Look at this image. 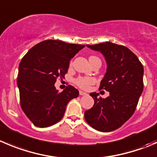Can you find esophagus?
<instances>
[{
    "label": "esophagus",
    "instance_id": "1",
    "mask_svg": "<svg viewBox=\"0 0 157 157\" xmlns=\"http://www.w3.org/2000/svg\"><path fill=\"white\" fill-rule=\"evenodd\" d=\"M79 94H80V96H84V95H86V94H86V93L83 92V91H81V90H80Z\"/></svg>",
    "mask_w": 157,
    "mask_h": 157
}]
</instances>
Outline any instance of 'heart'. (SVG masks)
<instances>
[{
    "mask_svg": "<svg viewBox=\"0 0 157 157\" xmlns=\"http://www.w3.org/2000/svg\"><path fill=\"white\" fill-rule=\"evenodd\" d=\"M92 57H95L94 56H91L90 57V58H92ZM89 58V59H90ZM94 82V80L91 77H80L77 79L75 80V83L79 86V87L82 88V89H87L89 88V86L91 84H93Z\"/></svg>",
    "mask_w": 157,
    "mask_h": 157,
    "instance_id": "obj_1",
    "label": "heart"
}]
</instances>
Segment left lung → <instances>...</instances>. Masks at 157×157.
<instances>
[{"mask_svg": "<svg viewBox=\"0 0 157 157\" xmlns=\"http://www.w3.org/2000/svg\"><path fill=\"white\" fill-rule=\"evenodd\" d=\"M100 51L106 62V72L100 90L109 92L106 98L91 93L94 105L84 113L87 124L98 131L110 132L121 127L134 113L144 90V67L126 47L111 42L86 45Z\"/></svg>", "mask_w": 157, "mask_h": 157, "instance_id": "8db88e82", "label": "left lung"}]
</instances>
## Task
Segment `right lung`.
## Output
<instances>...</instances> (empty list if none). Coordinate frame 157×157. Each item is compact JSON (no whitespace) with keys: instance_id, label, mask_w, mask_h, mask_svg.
Here are the masks:
<instances>
[{"instance_id":"obj_1","label":"right lung","mask_w":157,"mask_h":157,"mask_svg":"<svg viewBox=\"0 0 157 157\" xmlns=\"http://www.w3.org/2000/svg\"><path fill=\"white\" fill-rule=\"evenodd\" d=\"M85 45L47 40L30 48L19 64L17 83L23 111L33 125L48 127L63 117L67 104L79 91L68 85L59 93L54 83L64 78L70 60Z\"/></svg>"}]
</instances>
